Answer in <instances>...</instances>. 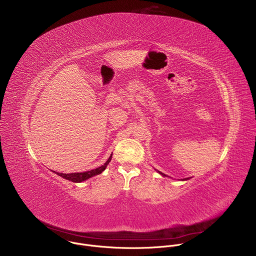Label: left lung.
<instances>
[{
  "instance_id": "1",
  "label": "left lung",
  "mask_w": 256,
  "mask_h": 256,
  "mask_svg": "<svg viewBox=\"0 0 256 256\" xmlns=\"http://www.w3.org/2000/svg\"><path fill=\"white\" fill-rule=\"evenodd\" d=\"M160 174H162V176H166V174H162V172H160ZM189 180V178H183L182 180Z\"/></svg>"
}]
</instances>
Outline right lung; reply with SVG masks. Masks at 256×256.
<instances>
[{
	"label": "right lung",
	"instance_id": "right-lung-1",
	"mask_svg": "<svg viewBox=\"0 0 256 256\" xmlns=\"http://www.w3.org/2000/svg\"><path fill=\"white\" fill-rule=\"evenodd\" d=\"M111 158H112V154L110 156V158L106 160V162L104 166H100V168H96V170L86 172H76V174H74H74H60V172H54L57 174L58 176H62V178H65V180H71L72 182H84V180H88V178H92V176L100 174L106 170V168L108 166V164H110V162L111 160Z\"/></svg>",
	"mask_w": 256,
	"mask_h": 256
}]
</instances>
